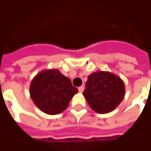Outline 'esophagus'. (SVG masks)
Wrapping results in <instances>:
<instances>
[{"label": "esophagus", "mask_w": 151, "mask_h": 151, "mask_svg": "<svg viewBox=\"0 0 151 151\" xmlns=\"http://www.w3.org/2000/svg\"><path fill=\"white\" fill-rule=\"evenodd\" d=\"M83 91H84V86H82L78 87V91L80 92V93H82Z\"/></svg>", "instance_id": "esophagus-1"}]
</instances>
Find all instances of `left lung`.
Wrapping results in <instances>:
<instances>
[{
    "mask_svg": "<svg viewBox=\"0 0 151 151\" xmlns=\"http://www.w3.org/2000/svg\"><path fill=\"white\" fill-rule=\"evenodd\" d=\"M125 88L118 76L99 71L89 75L83 95L92 110L105 114L113 111L124 97Z\"/></svg>",
    "mask_w": 151,
    "mask_h": 151,
    "instance_id": "left-lung-1",
    "label": "left lung"
}]
</instances>
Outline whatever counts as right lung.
<instances>
[{"label": "right lung", "mask_w": 151, "mask_h": 151, "mask_svg": "<svg viewBox=\"0 0 151 151\" xmlns=\"http://www.w3.org/2000/svg\"><path fill=\"white\" fill-rule=\"evenodd\" d=\"M78 92L70 79L58 69L41 71L30 86V95L34 104L48 115H56L65 111Z\"/></svg>", "instance_id": "right-lung-1"}]
</instances>
